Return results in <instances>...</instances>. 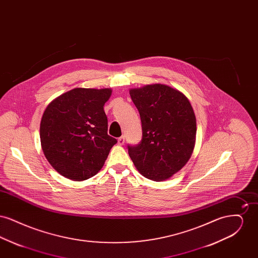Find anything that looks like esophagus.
I'll use <instances>...</instances> for the list:
<instances>
[{"mask_svg": "<svg viewBox=\"0 0 258 258\" xmlns=\"http://www.w3.org/2000/svg\"><path fill=\"white\" fill-rule=\"evenodd\" d=\"M123 143H124V136L123 135V136L118 138V144L119 145H123Z\"/></svg>", "mask_w": 258, "mask_h": 258, "instance_id": "obj_1", "label": "esophagus"}]
</instances>
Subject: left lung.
<instances>
[{
    "label": "left lung",
    "instance_id": "left-lung-1",
    "mask_svg": "<svg viewBox=\"0 0 258 258\" xmlns=\"http://www.w3.org/2000/svg\"><path fill=\"white\" fill-rule=\"evenodd\" d=\"M139 112L142 139L127 145L137 170L150 180H167L189 160L197 136V119L187 98L163 84L131 89Z\"/></svg>",
    "mask_w": 258,
    "mask_h": 258
}]
</instances>
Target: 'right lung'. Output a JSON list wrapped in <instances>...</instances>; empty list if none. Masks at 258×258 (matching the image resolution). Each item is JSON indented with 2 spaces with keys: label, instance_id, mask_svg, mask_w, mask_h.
I'll use <instances>...</instances> for the list:
<instances>
[{
  "label": "right lung",
  "instance_id": "obj_1",
  "mask_svg": "<svg viewBox=\"0 0 258 258\" xmlns=\"http://www.w3.org/2000/svg\"><path fill=\"white\" fill-rule=\"evenodd\" d=\"M111 89L75 88L51 101L40 122L45 158L61 176L87 180L98 173L117 139L107 135L103 110Z\"/></svg>",
  "mask_w": 258,
  "mask_h": 258
}]
</instances>
